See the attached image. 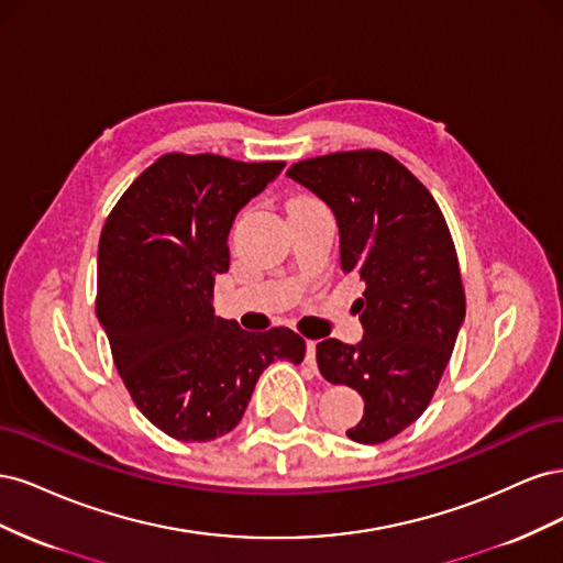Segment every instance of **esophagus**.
I'll use <instances>...</instances> for the list:
<instances>
[{
  "mask_svg": "<svg viewBox=\"0 0 563 563\" xmlns=\"http://www.w3.org/2000/svg\"><path fill=\"white\" fill-rule=\"evenodd\" d=\"M305 362L310 368H317V340H308V354H305Z\"/></svg>",
  "mask_w": 563,
  "mask_h": 563,
  "instance_id": "obj_1",
  "label": "esophagus"
}]
</instances>
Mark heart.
<instances>
[{"mask_svg":"<svg viewBox=\"0 0 563 563\" xmlns=\"http://www.w3.org/2000/svg\"><path fill=\"white\" fill-rule=\"evenodd\" d=\"M296 201H298V199H296Z\"/></svg>","mask_w":563,"mask_h":563,"instance_id":"heart-1","label":"heart"}]
</instances>
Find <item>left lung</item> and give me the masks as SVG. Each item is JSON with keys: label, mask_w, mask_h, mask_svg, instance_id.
Here are the masks:
<instances>
[{"label": "left lung", "mask_w": 563, "mask_h": 563, "mask_svg": "<svg viewBox=\"0 0 563 563\" xmlns=\"http://www.w3.org/2000/svg\"><path fill=\"white\" fill-rule=\"evenodd\" d=\"M286 176L333 211L340 267L366 284L356 300L364 338L356 345L321 340L317 364L329 383L364 399L347 437L383 444L428 408L465 321L449 225L428 187L378 150L305 159Z\"/></svg>", "instance_id": "8db88e82"}]
</instances>
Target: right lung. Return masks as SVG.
<instances>
[{"label": "right lung", "mask_w": 563, "mask_h": 563, "mask_svg": "<svg viewBox=\"0 0 563 563\" xmlns=\"http://www.w3.org/2000/svg\"><path fill=\"white\" fill-rule=\"evenodd\" d=\"M282 168L164 155L131 183L100 234L96 314L114 366L141 413L178 441L234 430L261 373L305 356L291 329L249 333L213 310L234 218Z\"/></svg>", "instance_id": "obj_1"}]
</instances>
